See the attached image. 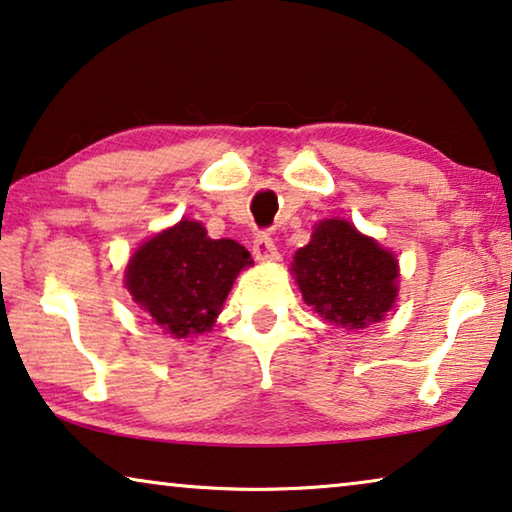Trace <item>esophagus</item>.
<instances>
[{"label":"esophagus","instance_id":"1","mask_svg":"<svg viewBox=\"0 0 512 512\" xmlns=\"http://www.w3.org/2000/svg\"><path fill=\"white\" fill-rule=\"evenodd\" d=\"M253 253L259 262H275L278 259V248L271 239L269 232H259L253 241Z\"/></svg>","mask_w":512,"mask_h":512}]
</instances>
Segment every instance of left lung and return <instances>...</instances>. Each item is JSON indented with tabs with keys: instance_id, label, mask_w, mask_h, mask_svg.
Here are the masks:
<instances>
[{
	"instance_id": "1",
	"label": "left lung",
	"mask_w": 512,
	"mask_h": 512,
	"mask_svg": "<svg viewBox=\"0 0 512 512\" xmlns=\"http://www.w3.org/2000/svg\"><path fill=\"white\" fill-rule=\"evenodd\" d=\"M291 273L307 305L342 328L383 321L399 296V262L355 225L326 218L298 248Z\"/></svg>"
}]
</instances>
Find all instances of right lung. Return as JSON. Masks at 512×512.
Returning <instances> with one entry per match:
<instances>
[{"mask_svg":"<svg viewBox=\"0 0 512 512\" xmlns=\"http://www.w3.org/2000/svg\"><path fill=\"white\" fill-rule=\"evenodd\" d=\"M253 264L232 239H209L198 221H186L141 243L125 269L134 303L175 339L212 330L239 271Z\"/></svg>","mask_w":512,"mask_h":512,"instance_id":"right-lung-1","label":"right lung"}]
</instances>
